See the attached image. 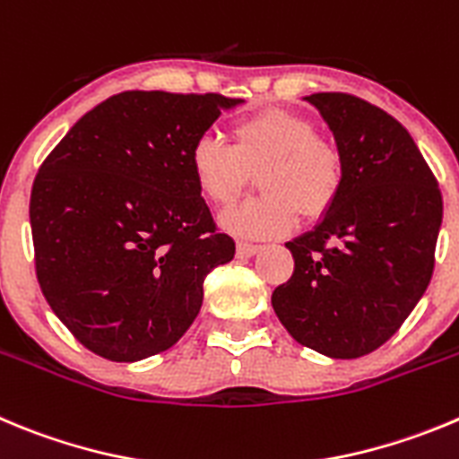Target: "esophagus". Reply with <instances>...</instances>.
<instances>
[{
	"label": "esophagus",
	"instance_id": "34e87169",
	"mask_svg": "<svg viewBox=\"0 0 459 459\" xmlns=\"http://www.w3.org/2000/svg\"><path fill=\"white\" fill-rule=\"evenodd\" d=\"M262 250V246H255V243H237V255L238 257H252V255H257Z\"/></svg>",
	"mask_w": 459,
	"mask_h": 459
}]
</instances>
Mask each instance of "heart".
I'll list each match as a JSON object with an SVG mask.
<instances>
[{"label": "heart", "instance_id": "1", "mask_svg": "<svg viewBox=\"0 0 459 459\" xmlns=\"http://www.w3.org/2000/svg\"><path fill=\"white\" fill-rule=\"evenodd\" d=\"M188 172L197 193L216 207L232 204L259 172L262 195L222 213L221 225L241 238H280L298 225L300 212L318 218L334 207L343 157L307 117L264 108L232 125V145L200 134L188 150Z\"/></svg>", "mask_w": 459, "mask_h": 459}]
</instances>
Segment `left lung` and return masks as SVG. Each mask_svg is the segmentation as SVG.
<instances>
[{
  "mask_svg": "<svg viewBox=\"0 0 459 459\" xmlns=\"http://www.w3.org/2000/svg\"><path fill=\"white\" fill-rule=\"evenodd\" d=\"M343 157V186L312 232L287 243L293 275L273 309L302 346L355 359L389 342L435 268L441 191L407 129L348 92H314Z\"/></svg>",
  "mask_w": 459,
  "mask_h": 459,
  "instance_id": "left-lung-1",
  "label": "left lung"
}]
</instances>
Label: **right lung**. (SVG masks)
<instances>
[{
	"mask_svg": "<svg viewBox=\"0 0 459 459\" xmlns=\"http://www.w3.org/2000/svg\"><path fill=\"white\" fill-rule=\"evenodd\" d=\"M241 100L125 91L88 111L33 179L36 277L82 346L138 361L182 339L204 277L232 262L188 172V150Z\"/></svg>",
	"mask_w": 459,
	"mask_h": 459,
	"instance_id": "1",
	"label": "right lung"
}]
</instances>
